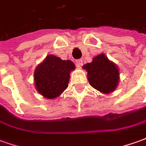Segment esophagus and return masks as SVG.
<instances>
[{"mask_svg":"<svg viewBox=\"0 0 146 146\" xmlns=\"http://www.w3.org/2000/svg\"><path fill=\"white\" fill-rule=\"evenodd\" d=\"M76 65L77 67L82 66V65H83L82 59H80H80H77V60H76Z\"/></svg>","mask_w":146,"mask_h":146,"instance_id":"1","label":"esophagus"}]
</instances>
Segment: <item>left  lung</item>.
Wrapping results in <instances>:
<instances>
[{"label": "left lung", "instance_id": "left-lung-1", "mask_svg": "<svg viewBox=\"0 0 146 146\" xmlns=\"http://www.w3.org/2000/svg\"><path fill=\"white\" fill-rule=\"evenodd\" d=\"M83 68L88 71V79L94 88L105 94L116 89L119 81V70L104 54L95 57L92 62L86 64Z\"/></svg>", "mask_w": 146, "mask_h": 146}]
</instances>
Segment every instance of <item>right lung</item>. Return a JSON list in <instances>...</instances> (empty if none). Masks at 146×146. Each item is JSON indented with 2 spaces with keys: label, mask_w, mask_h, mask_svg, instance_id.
<instances>
[{
  "label": "right lung",
  "mask_w": 146,
  "mask_h": 146,
  "mask_svg": "<svg viewBox=\"0 0 146 146\" xmlns=\"http://www.w3.org/2000/svg\"><path fill=\"white\" fill-rule=\"evenodd\" d=\"M75 66L70 60H62L52 54L36 67L34 81L37 92L48 99L58 97L68 87L70 72Z\"/></svg>",
  "instance_id": "right-lung-1"
}]
</instances>
